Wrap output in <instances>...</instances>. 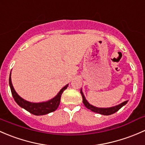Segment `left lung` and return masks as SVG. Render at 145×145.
Instances as JSON below:
<instances>
[{
  "mask_svg": "<svg viewBox=\"0 0 145 145\" xmlns=\"http://www.w3.org/2000/svg\"><path fill=\"white\" fill-rule=\"evenodd\" d=\"M80 93H81L82 96V101H83V103L84 105H85V107L86 108H88L89 110H91L92 112H94L98 113V114H103V115H110V114H112L114 113L117 112L119 110H120L123 105H126V103H128V101H124L122 103L119 104V105L114 106V107H107V108H102V107H96L95 106H93L91 104L89 103L87 101L85 98L84 95L83 94V92L82 91V89L80 90Z\"/></svg>",
  "mask_w": 145,
  "mask_h": 145,
  "instance_id": "left-lung-1",
  "label": "left lung"
}]
</instances>
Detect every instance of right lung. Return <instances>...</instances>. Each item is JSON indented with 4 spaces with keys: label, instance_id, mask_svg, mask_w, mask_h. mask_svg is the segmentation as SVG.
<instances>
[{
    "label": "right lung",
    "instance_id": "right-lung-1",
    "mask_svg": "<svg viewBox=\"0 0 145 145\" xmlns=\"http://www.w3.org/2000/svg\"><path fill=\"white\" fill-rule=\"evenodd\" d=\"M9 84H10L12 94V96L13 98H14L15 102L17 103L21 107L25 109V110H27L28 112H29L31 114L37 116L44 115V114H49V113L55 111V110L58 108L59 104H60L61 97L63 92L68 86V84L65 85L64 87H63L62 89H61L60 91L58 93V94L56 95L54 98L50 100V101L42 103H31L28 102V101H26V100L21 98V97L17 94V92L15 91V90H14V87H13L12 86V84L11 72H10V78H9Z\"/></svg>",
    "mask_w": 145,
    "mask_h": 145
}]
</instances>
